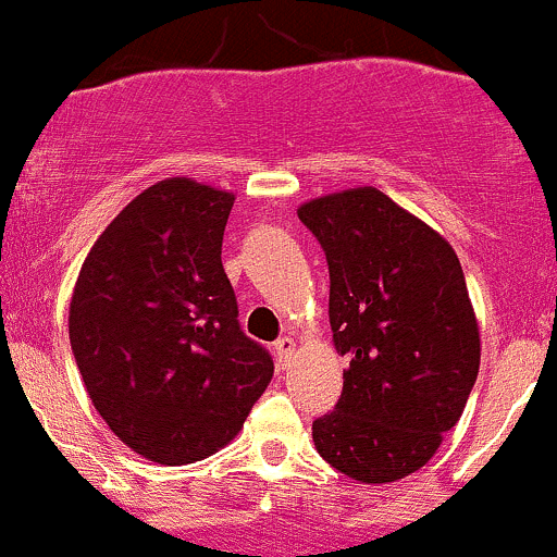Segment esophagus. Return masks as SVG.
Listing matches in <instances>:
<instances>
[{"instance_id":"esophagus-1","label":"esophagus","mask_w":557,"mask_h":557,"mask_svg":"<svg viewBox=\"0 0 557 557\" xmlns=\"http://www.w3.org/2000/svg\"><path fill=\"white\" fill-rule=\"evenodd\" d=\"M274 349H277V360H280V366H288V362H290V355L296 352V342H294V338L283 336V338H277V342H274Z\"/></svg>"}]
</instances>
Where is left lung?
I'll return each instance as SVG.
<instances>
[{
	"label": "left lung",
	"instance_id": "left-lung-1",
	"mask_svg": "<svg viewBox=\"0 0 557 557\" xmlns=\"http://www.w3.org/2000/svg\"><path fill=\"white\" fill-rule=\"evenodd\" d=\"M298 219L325 250L333 344L349 360L314 448L352 480L395 483L435 456L478 379L465 272L443 234L376 186L304 202Z\"/></svg>",
	"mask_w": 557,
	"mask_h": 557
}]
</instances>
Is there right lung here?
Returning <instances> with one entry per match:
<instances>
[{
    "label": "right lung",
    "mask_w": 557,
    "mask_h": 557,
    "mask_svg": "<svg viewBox=\"0 0 557 557\" xmlns=\"http://www.w3.org/2000/svg\"><path fill=\"white\" fill-rule=\"evenodd\" d=\"M234 195L157 181L103 230L69 307L92 406L144 459L191 465L243 430L274 362L237 323L221 263Z\"/></svg>",
    "instance_id": "right-lung-1"
}]
</instances>
